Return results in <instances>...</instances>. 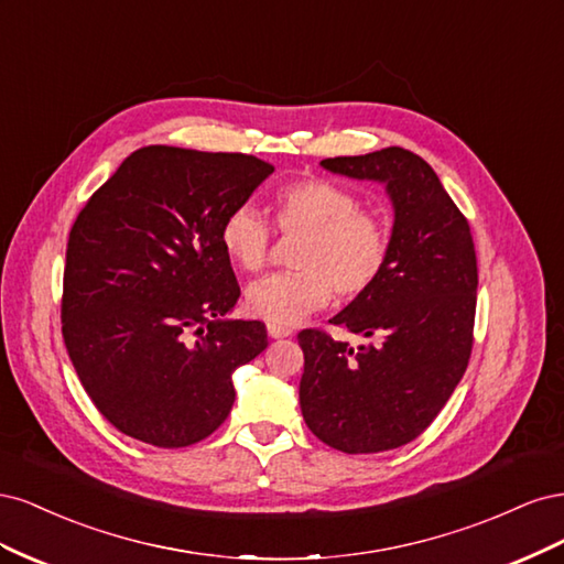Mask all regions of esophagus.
Returning <instances> with one entry per match:
<instances>
[{
	"label": "esophagus",
	"instance_id": "obj_1",
	"mask_svg": "<svg viewBox=\"0 0 564 564\" xmlns=\"http://www.w3.org/2000/svg\"><path fill=\"white\" fill-rule=\"evenodd\" d=\"M268 334L272 338H286V336L294 334V329L286 327V324H272V322H268Z\"/></svg>",
	"mask_w": 564,
	"mask_h": 564
}]
</instances>
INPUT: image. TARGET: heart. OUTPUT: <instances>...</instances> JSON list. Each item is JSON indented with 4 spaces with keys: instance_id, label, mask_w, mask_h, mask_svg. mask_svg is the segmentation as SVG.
<instances>
[{
    "instance_id": "b5f03b06",
    "label": "heart",
    "mask_w": 564,
    "mask_h": 564,
    "mask_svg": "<svg viewBox=\"0 0 564 564\" xmlns=\"http://www.w3.org/2000/svg\"><path fill=\"white\" fill-rule=\"evenodd\" d=\"M272 218L282 235H301L292 256L296 270L251 282V315L296 324L327 305L334 289L340 301H352L383 275L392 230L379 212L360 207L350 187L319 176L289 181L272 195ZM218 242L232 265L256 272L270 259L272 228L251 204H237L220 220Z\"/></svg>"
}]
</instances>
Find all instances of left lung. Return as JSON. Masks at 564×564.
<instances>
[{
  "label": "left lung",
  "instance_id": "obj_1",
  "mask_svg": "<svg viewBox=\"0 0 564 564\" xmlns=\"http://www.w3.org/2000/svg\"><path fill=\"white\" fill-rule=\"evenodd\" d=\"M322 166L386 183L395 224L379 282L329 319L369 344L350 348L324 329L299 334L301 412L313 435L338 452H388L429 429L468 367L477 305L473 235L433 166L414 152L383 148Z\"/></svg>",
  "mask_w": 564,
  "mask_h": 564
}]
</instances>
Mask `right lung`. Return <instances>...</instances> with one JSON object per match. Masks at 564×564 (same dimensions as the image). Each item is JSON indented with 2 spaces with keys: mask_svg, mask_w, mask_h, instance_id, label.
<instances>
[{
  "mask_svg": "<svg viewBox=\"0 0 564 564\" xmlns=\"http://www.w3.org/2000/svg\"><path fill=\"white\" fill-rule=\"evenodd\" d=\"M272 172L242 152L148 145L84 204L65 251L63 338L119 433L176 449L228 419L232 371L268 334L224 319L240 284L218 228Z\"/></svg>",
  "mask_w": 564,
  "mask_h": 564,
  "instance_id": "add662e5",
  "label": "right lung"
}]
</instances>
